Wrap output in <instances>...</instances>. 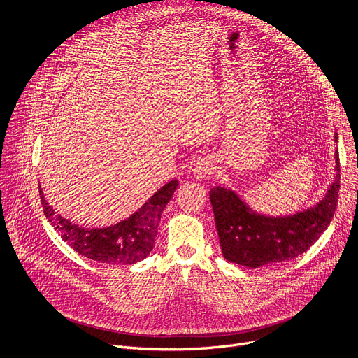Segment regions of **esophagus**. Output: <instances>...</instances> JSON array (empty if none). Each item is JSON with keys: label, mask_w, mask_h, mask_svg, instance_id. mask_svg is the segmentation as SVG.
I'll return each mask as SVG.
<instances>
[{"label": "esophagus", "mask_w": 358, "mask_h": 358, "mask_svg": "<svg viewBox=\"0 0 358 358\" xmlns=\"http://www.w3.org/2000/svg\"><path fill=\"white\" fill-rule=\"evenodd\" d=\"M214 174V166L211 162L208 160H199L196 162V164L192 169V177L196 181H202V180H207Z\"/></svg>", "instance_id": "obj_1"}]
</instances>
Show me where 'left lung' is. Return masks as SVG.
Returning <instances> with one entry per match:
<instances>
[{"mask_svg": "<svg viewBox=\"0 0 358 358\" xmlns=\"http://www.w3.org/2000/svg\"><path fill=\"white\" fill-rule=\"evenodd\" d=\"M337 133L334 141L337 143ZM334 178L315 206L287 215L255 211L231 187L211 188L210 199L215 227L228 262L262 268L294 259L308 250L327 229L336 211L340 189L338 151H334Z\"/></svg>", "mask_w": 358, "mask_h": 358, "instance_id": "left-lung-1", "label": "left lung"}]
</instances>
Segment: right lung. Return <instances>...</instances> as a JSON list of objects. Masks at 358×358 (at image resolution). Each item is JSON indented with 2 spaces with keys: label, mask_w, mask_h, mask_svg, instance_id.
Returning <instances> with one entry per match:
<instances>
[{
  "label": "right lung",
  "mask_w": 358,
  "mask_h": 358,
  "mask_svg": "<svg viewBox=\"0 0 358 358\" xmlns=\"http://www.w3.org/2000/svg\"><path fill=\"white\" fill-rule=\"evenodd\" d=\"M178 180H171L152 194L129 218L105 228H83L57 215L39 185L43 214L61 238L82 257L109 265H134L145 259L157 236L162 213L170 202Z\"/></svg>",
  "instance_id": "1"
}]
</instances>
